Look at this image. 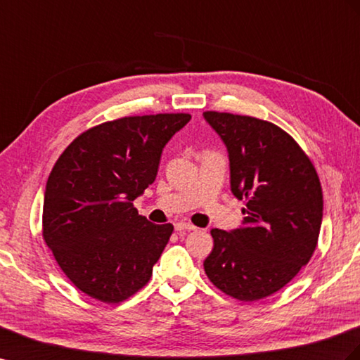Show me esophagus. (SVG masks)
<instances>
[{"label":"esophagus","mask_w":360,"mask_h":360,"mask_svg":"<svg viewBox=\"0 0 360 360\" xmlns=\"http://www.w3.org/2000/svg\"><path fill=\"white\" fill-rule=\"evenodd\" d=\"M176 230L177 231H191V230H195L197 227L193 226V224H191V222H183V221H180V222H176Z\"/></svg>","instance_id":"obj_1"}]
</instances>
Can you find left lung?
Wrapping results in <instances>:
<instances>
[{"label": "left lung", "mask_w": 360, "mask_h": 360, "mask_svg": "<svg viewBox=\"0 0 360 360\" xmlns=\"http://www.w3.org/2000/svg\"><path fill=\"white\" fill-rule=\"evenodd\" d=\"M204 118L227 145L231 192L245 202V227L210 230L213 248L204 271L226 295L265 298L314 255L323 221L321 183L307 154L278 125L215 110Z\"/></svg>", "instance_id": "1"}]
</instances>
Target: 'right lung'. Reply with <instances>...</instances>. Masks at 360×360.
I'll return each instance as SVG.
<instances>
[{
  "instance_id": "1",
  "label": "right lung",
  "mask_w": 360,
  "mask_h": 360,
  "mask_svg": "<svg viewBox=\"0 0 360 360\" xmlns=\"http://www.w3.org/2000/svg\"><path fill=\"white\" fill-rule=\"evenodd\" d=\"M189 113L124 116L68 145L46 181L42 236L63 274L87 297L118 304L148 283L172 235L133 200L158 176L160 154Z\"/></svg>"
}]
</instances>
